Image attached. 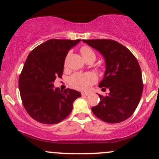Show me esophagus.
Returning a JSON list of instances; mask_svg holds the SVG:
<instances>
[{
  "label": "esophagus",
  "mask_w": 159,
  "mask_h": 159,
  "mask_svg": "<svg viewBox=\"0 0 159 159\" xmlns=\"http://www.w3.org/2000/svg\"><path fill=\"white\" fill-rule=\"evenodd\" d=\"M90 94L89 93H81V95H82V96H88V95Z\"/></svg>",
  "instance_id": "34e87169"
}]
</instances>
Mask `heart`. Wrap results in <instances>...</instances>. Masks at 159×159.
Returning <instances> with one entry per match:
<instances>
[{"label": "heart", "mask_w": 159, "mask_h": 159, "mask_svg": "<svg viewBox=\"0 0 159 159\" xmlns=\"http://www.w3.org/2000/svg\"><path fill=\"white\" fill-rule=\"evenodd\" d=\"M81 54L84 59L87 61V59L93 57L96 59V54L92 48L89 46L81 47ZM96 81V77L93 73L87 72V73H75L71 75L69 78V84L79 90H86L90 87L92 84Z\"/></svg>", "instance_id": "b5f03b06"}]
</instances>
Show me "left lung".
Masks as SVG:
<instances>
[{"label": "left lung", "instance_id": "1", "mask_svg": "<svg viewBox=\"0 0 159 159\" xmlns=\"http://www.w3.org/2000/svg\"><path fill=\"white\" fill-rule=\"evenodd\" d=\"M102 54L105 72L98 87L109 90L106 96L98 94L100 102L92 107L98 119L108 123H118L130 117L141 98L143 84L138 60L127 48L111 39H83Z\"/></svg>", "mask_w": 159, "mask_h": 159}]
</instances>
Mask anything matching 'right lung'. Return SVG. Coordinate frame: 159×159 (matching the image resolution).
<instances>
[{
  "mask_svg": "<svg viewBox=\"0 0 159 159\" xmlns=\"http://www.w3.org/2000/svg\"><path fill=\"white\" fill-rule=\"evenodd\" d=\"M81 39H52L36 47L27 56L19 79L25 110L44 124H56L69 116L81 93L67 88H54L56 78H61L69 51Z\"/></svg>",
  "mask_w": 159,
  "mask_h": 159,
  "instance_id": "right-lung-1",
  "label": "right lung"
}]
</instances>
